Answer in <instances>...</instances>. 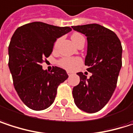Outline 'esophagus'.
Segmentation results:
<instances>
[{
	"label": "esophagus",
	"instance_id": "1",
	"mask_svg": "<svg viewBox=\"0 0 133 133\" xmlns=\"http://www.w3.org/2000/svg\"><path fill=\"white\" fill-rule=\"evenodd\" d=\"M67 73H68V75H71L72 74V72H71V71H67Z\"/></svg>",
	"mask_w": 133,
	"mask_h": 133
}]
</instances>
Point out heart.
<instances>
[{"instance_id":"obj_1","label":"heart","mask_w":133,"mask_h":133,"mask_svg":"<svg viewBox=\"0 0 133 133\" xmlns=\"http://www.w3.org/2000/svg\"><path fill=\"white\" fill-rule=\"evenodd\" d=\"M82 37L80 34L78 33H75L72 35L71 36V40L72 41H75L76 39ZM57 46V42L55 44V47ZM80 60L78 58H62L59 62H58V65L61 67L68 69V70H72L75 68V67L78 65L80 64Z\"/></svg>"}]
</instances>
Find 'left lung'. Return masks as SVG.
<instances>
[{
    "instance_id": "obj_1",
    "label": "left lung",
    "mask_w": 133,
    "mask_h": 133,
    "mask_svg": "<svg viewBox=\"0 0 133 133\" xmlns=\"http://www.w3.org/2000/svg\"><path fill=\"white\" fill-rule=\"evenodd\" d=\"M71 28L87 38L85 65L92 74L87 78L82 72L77 73L80 82L73 88L74 101L79 109L95 113L107 104L116 89L122 67V44L113 31L100 24Z\"/></svg>"
}]
</instances>
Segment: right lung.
I'll list each match as a JSON object with an SVG mask.
<instances>
[{
    "label": "right lung",
    "mask_w": 133,
    "mask_h": 133,
    "mask_svg": "<svg viewBox=\"0 0 133 133\" xmlns=\"http://www.w3.org/2000/svg\"><path fill=\"white\" fill-rule=\"evenodd\" d=\"M71 31L69 27L36 21L14 33L8 47V66L14 89L28 108L35 111L48 108L55 99L58 86L68 78L63 68L53 67L48 72L41 64L51 54L56 40Z\"/></svg>",
    "instance_id": "1"
}]
</instances>
